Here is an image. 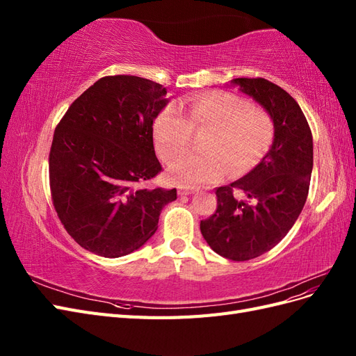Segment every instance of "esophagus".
Here are the masks:
<instances>
[{
	"instance_id": "obj_1",
	"label": "esophagus",
	"mask_w": 356,
	"mask_h": 356,
	"mask_svg": "<svg viewBox=\"0 0 356 356\" xmlns=\"http://www.w3.org/2000/svg\"><path fill=\"white\" fill-rule=\"evenodd\" d=\"M196 191H197V188H195V187H184V186L178 187V195H179V196L193 195V193H196Z\"/></svg>"
}]
</instances>
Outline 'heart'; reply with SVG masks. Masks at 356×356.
I'll return each mask as SVG.
<instances>
[{
    "mask_svg": "<svg viewBox=\"0 0 356 356\" xmlns=\"http://www.w3.org/2000/svg\"><path fill=\"white\" fill-rule=\"evenodd\" d=\"M166 106L153 126L159 154L170 161L186 152L193 129L207 127L202 152L175 160L169 177L179 186H197L217 181L224 169L232 177L245 174L255 166L273 143V122L264 110L248 106L239 96L213 92L199 96L181 106Z\"/></svg>",
    "mask_w": 356,
    "mask_h": 356,
    "instance_id": "obj_1",
    "label": "heart"
}]
</instances>
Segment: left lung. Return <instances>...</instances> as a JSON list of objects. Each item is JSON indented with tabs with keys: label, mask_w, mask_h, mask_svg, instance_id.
I'll return each mask as SVG.
<instances>
[{
	"label": "left lung",
	"mask_w": 356,
	"mask_h": 356,
	"mask_svg": "<svg viewBox=\"0 0 356 356\" xmlns=\"http://www.w3.org/2000/svg\"><path fill=\"white\" fill-rule=\"evenodd\" d=\"M230 86H238L272 117L273 143L252 170L217 188V211L200 221V232L221 257L246 261L270 251L297 221L309 193L314 141L300 105L277 84L234 79Z\"/></svg>",
	"instance_id": "8db88e82"
}]
</instances>
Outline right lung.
I'll list each match as a JSON object with an SVG mask.
<instances>
[{
	"mask_svg": "<svg viewBox=\"0 0 356 356\" xmlns=\"http://www.w3.org/2000/svg\"><path fill=\"white\" fill-rule=\"evenodd\" d=\"M166 88L136 75H108L75 99L59 122L49 157L51 199L71 238L117 258L139 250L157 230L177 190L145 188L161 166L153 122Z\"/></svg>",
	"mask_w": 356,
	"mask_h": 356,
	"instance_id": "add662e5",
	"label": "right lung"
}]
</instances>
